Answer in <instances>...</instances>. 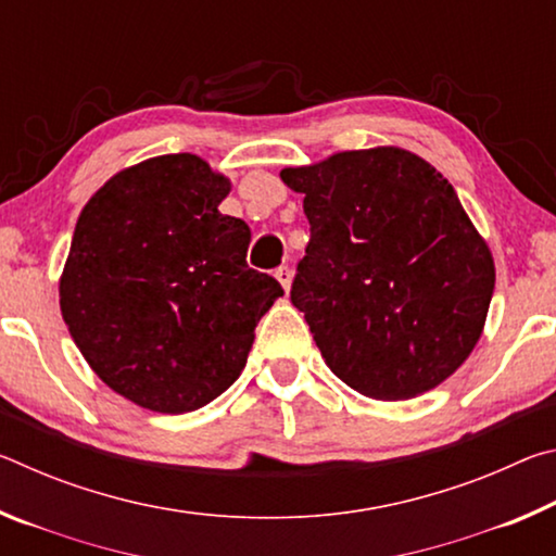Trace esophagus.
I'll list each match as a JSON object with an SVG mask.
<instances>
[{
  "mask_svg": "<svg viewBox=\"0 0 556 556\" xmlns=\"http://www.w3.org/2000/svg\"><path fill=\"white\" fill-rule=\"evenodd\" d=\"M275 277L279 279V285L285 287V291H289L291 289V279H294V271H291L289 267H279Z\"/></svg>",
  "mask_w": 556,
  "mask_h": 556,
  "instance_id": "34e87169",
  "label": "esophagus"
}]
</instances>
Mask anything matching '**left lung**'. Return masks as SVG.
Returning a JSON list of instances; mask_svg holds the SVG:
<instances>
[{
	"mask_svg": "<svg viewBox=\"0 0 556 556\" xmlns=\"http://www.w3.org/2000/svg\"><path fill=\"white\" fill-rule=\"evenodd\" d=\"M312 225L291 285L336 378L409 400L451 378L483 336L495 262L458 195L400 147L338 152L279 172Z\"/></svg>",
	"mask_w": 556,
	"mask_h": 556,
	"instance_id": "obj_1",
	"label": "left lung"
}]
</instances>
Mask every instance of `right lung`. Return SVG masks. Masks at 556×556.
<instances>
[{"label":"right lung","instance_id":"1","mask_svg":"<svg viewBox=\"0 0 556 556\" xmlns=\"http://www.w3.org/2000/svg\"><path fill=\"white\" fill-rule=\"evenodd\" d=\"M230 178L195 154L127 166L75 223L61 314L92 372L139 407L184 414L240 378L255 326L285 294L248 267Z\"/></svg>","mask_w":556,"mask_h":556}]
</instances>
